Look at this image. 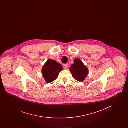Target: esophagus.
<instances>
[{
  "instance_id": "1",
  "label": "esophagus",
  "mask_w": 128,
  "mask_h": 128,
  "mask_svg": "<svg viewBox=\"0 0 128 128\" xmlns=\"http://www.w3.org/2000/svg\"><path fill=\"white\" fill-rule=\"evenodd\" d=\"M63 66L64 67V68H65V69H68V64H64V65H63Z\"/></svg>"
}]
</instances>
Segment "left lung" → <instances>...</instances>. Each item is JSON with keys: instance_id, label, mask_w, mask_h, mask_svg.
<instances>
[{"instance_id": "left-lung-1", "label": "left lung", "mask_w": 128, "mask_h": 128, "mask_svg": "<svg viewBox=\"0 0 128 128\" xmlns=\"http://www.w3.org/2000/svg\"><path fill=\"white\" fill-rule=\"evenodd\" d=\"M70 70L73 78L79 82L84 81L88 73V68L78 58L74 60V64L71 66Z\"/></svg>"}]
</instances>
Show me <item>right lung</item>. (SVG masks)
<instances>
[{"label":"right lung","instance_id":"1","mask_svg":"<svg viewBox=\"0 0 128 128\" xmlns=\"http://www.w3.org/2000/svg\"><path fill=\"white\" fill-rule=\"evenodd\" d=\"M62 69L60 63L54 60H48L42 68L43 77L46 82L50 83L55 80Z\"/></svg>","mask_w":128,"mask_h":128}]
</instances>
